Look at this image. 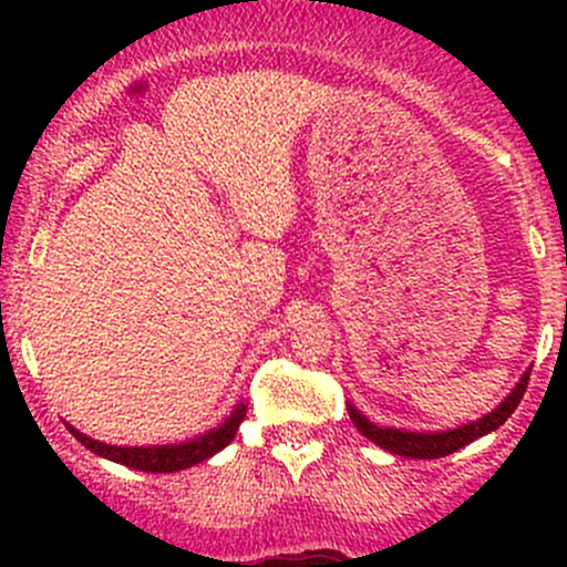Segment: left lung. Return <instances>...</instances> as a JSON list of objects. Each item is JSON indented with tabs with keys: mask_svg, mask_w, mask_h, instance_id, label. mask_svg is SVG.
<instances>
[{
	"mask_svg": "<svg viewBox=\"0 0 567 567\" xmlns=\"http://www.w3.org/2000/svg\"><path fill=\"white\" fill-rule=\"evenodd\" d=\"M529 373H524V379L518 381V386L502 400V405H496L491 414H485L483 420L468 422V425L455 427V431L444 433H409V431H394V427H379L368 420V416L359 414L353 405H348V414H351L353 425L359 427L364 439H370L379 447L390 450L394 455H403V458H444L450 453H458L461 447L472 444L474 439L485 436V433L496 431L499 425H505L507 416L518 409L524 392H527Z\"/></svg>",
	"mask_w": 567,
	"mask_h": 567,
	"instance_id": "obj_1",
	"label": "left lung"
}]
</instances>
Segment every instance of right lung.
<instances>
[{
	"mask_svg": "<svg viewBox=\"0 0 567 567\" xmlns=\"http://www.w3.org/2000/svg\"><path fill=\"white\" fill-rule=\"evenodd\" d=\"M244 403L238 405L236 411L230 414V420H225V425L216 427V431L205 433V436L194 439V442L186 444H167V447H114V444H104L95 442V439L84 436V433L73 431V436L84 444L87 450H93L95 455H104V458L123 463V466L140 468V472H156V474H167V472H181V468L194 466V463H203L210 455H216L219 450H225L227 444L236 439L238 425L244 422Z\"/></svg>",
	"mask_w": 567,
	"mask_h": 567,
	"instance_id": "add662e5",
	"label": "right lung"
}]
</instances>
